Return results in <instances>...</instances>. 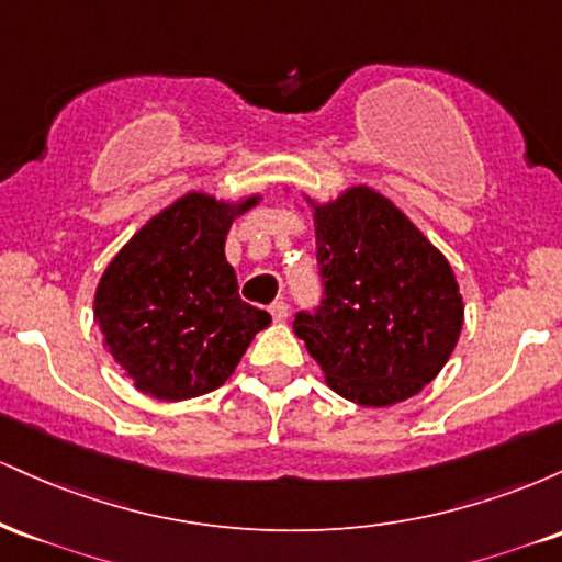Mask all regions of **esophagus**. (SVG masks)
I'll list each match as a JSON object with an SVG mask.
<instances>
[{"label":"esophagus","instance_id":"34e87169","mask_svg":"<svg viewBox=\"0 0 562 562\" xmlns=\"http://www.w3.org/2000/svg\"><path fill=\"white\" fill-rule=\"evenodd\" d=\"M269 314H272L274 322H285L288 314H290V306L285 301H274L272 306H269Z\"/></svg>","mask_w":562,"mask_h":562}]
</instances>
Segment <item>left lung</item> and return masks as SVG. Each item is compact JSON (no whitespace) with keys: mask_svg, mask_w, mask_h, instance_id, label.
Wrapping results in <instances>:
<instances>
[{"mask_svg":"<svg viewBox=\"0 0 562 562\" xmlns=\"http://www.w3.org/2000/svg\"><path fill=\"white\" fill-rule=\"evenodd\" d=\"M325 299L293 330L327 385L362 406L406 402L449 362L465 303L449 261L367 184L314 203Z\"/></svg>","mask_w":562,"mask_h":562,"instance_id":"left-lung-1","label":"left lung"}]
</instances>
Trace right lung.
<instances>
[{
	"mask_svg": "<svg viewBox=\"0 0 562 562\" xmlns=\"http://www.w3.org/2000/svg\"><path fill=\"white\" fill-rule=\"evenodd\" d=\"M261 195L216 200L187 192L115 254L94 293V322L134 389L184 402L224 385L269 327L267 312L237 293L224 256L227 232Z\"/></svg>",
	"mask_w": 562,
	"mask_h": 562,
	"instance_id": "obj_1",
	"label": "right lung"
}]
</instances>
